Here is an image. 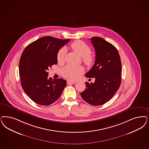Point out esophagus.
<instances>
[{"instance_id":"obj_1","label":"esophagus","mask_w":149,"mask_h":149,"mask_svg":"<svg viewBox=\"0 0 149 149\" xmlns=\"http://www.w3.org/2000/svg\"><path fill=\"white\" fill-rule=\"evenodd\" d=\"M67 84H75V82H74V81H67Z\"/></svg>"}]
</instances>
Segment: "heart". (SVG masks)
I'll return each instance as SVG.
<instances>
[{"mask_svg": "<svg viewBox=\"0 0 149 149\" xmlns=\"http://www.w3.org/2000/svg\"><path fill=\"white\" fill-rule=\"evenodd\" d=\"M70 48L77 54L81 57L84 63L88 67H91L94 64L95 58L91 54V49L83 41H74L70 45ZM66 53L65 48H61L57 53V61L59 63L64 61ZM84 72V69L81 66H74L68 65L62 70V75L70 80H77L79 76Z\"/></svg>", "mask_w": 149, "mask_h": 149, "instance_id": "obj_1", "label": "heart"}]
</instances>
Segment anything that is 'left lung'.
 I'll return each mask as SVG.
<instances>
[{
    "mask_svg": "<svg viewBox=\"0 0 149 149\" xmlns=\"http://www.w3.org/2000/svg\"><path fill=\"white\" fill-rule=\"evenodd\" d=\"M91 43L96 52L95 64L85 74L95 77L94 83L85 82L86 88L80 93L86 102L98 106L104 104L113 97L121 83L122 64L115 47L102 38L93 37Z\"/></svg>",
    "mask_w": 149,
    "mask_h": 149,
    "instance_id": "1",
    "label": "left lung"
}]
</instances>
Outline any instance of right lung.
Listing matches in <instances>:
<instances>
[{"label": "right lung", "mask_w": 149, "mask_h": 149, "mask_svg": "<svg viewBox=\"0 0 149 149\" xmlns=\"http://www.w3.org/2000/svg\"><path fill=\"white\" fill-rule=\"evenodd\" d=\"M70 40L51 36L41 37L26 47L19 62L21 86L31 100L37 104L48 106L60 97L67 85L62 78L52 80L48 70L57 63V53Z\"/></svg>", "instance_id": "right-lung-1"}]
</instances>
